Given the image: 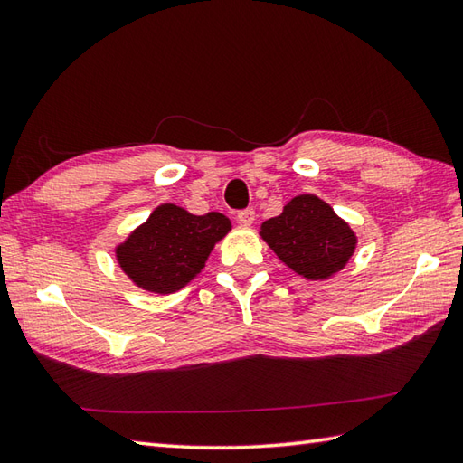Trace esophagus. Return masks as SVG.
I'll use <instances>...</instances> for the list:
<instances>
[{
	"mask_svg": "<svg viewBox=\"0 0 463 463\" xmlns=\"http://www.w3.org/2000/svg\"><path fill=\"white\" fill-rule=\"evenodd\" d=\"M237 221L244 226H249L254 222V209H244V211H239L237 213Z\"/></svg>",
	"mask_w": 463,
	"mask_h": 463,
	"instance_id": "1",
	"label": "esophagus"
}]
</instances>
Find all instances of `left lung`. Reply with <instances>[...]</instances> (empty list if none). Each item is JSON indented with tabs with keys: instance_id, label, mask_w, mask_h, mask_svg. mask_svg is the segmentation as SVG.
<instances>
[{
	"instance_id": "obj_1",
	"label": "left lung",
	"mask_w": 463,
	"mask_h": 463,
	"mask_svg": "<svg viewBox=\"0 0 463 463\" xmlns=\"http://www.w3.org/2000/svg\"><path fill=\"white\" fill-rule=\"evenodd\" d=\"M260 237L288 269L310 280L330 279L356 249L348 222L314 194L294 196L282 214L262 222Z\"/></svg>"
}]
</instances>
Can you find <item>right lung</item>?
<instances>
[{
    "label": "right lung",
    "instance_id": "right-lung-1",
    "mask_svg": "<svg viewBox=\"0 0 463 463\" xmlns=\"http://www.w3.org/2000/svg\"><path fill=\"white\" fill-rule=\"evenodd\" d=\"M229 231L231 221L221 213L196 216L166 203L156 206L149 219L115 249V254L137 287L171 294L203 270L214 244Z\"/></svg>",
    "mask_w": 463,
    "mask_h": 463
}]
</instances>
